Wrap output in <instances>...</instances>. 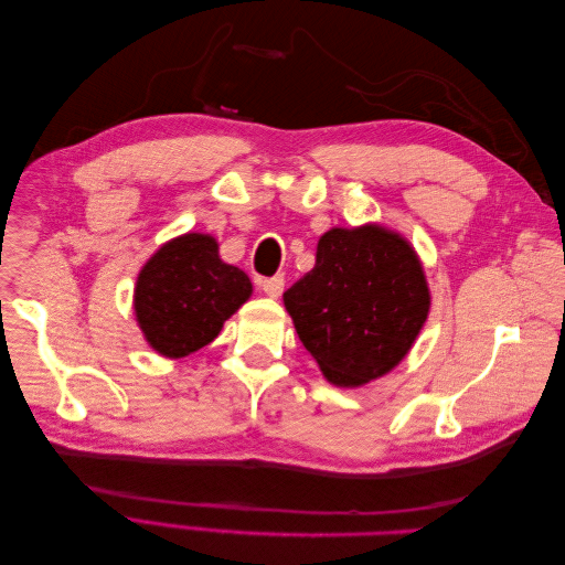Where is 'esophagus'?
<instances>
[{
	"mask_svg": "<svg viewBox=\"0 0 565 565\" xmlns=\"http://www.w3.org/2000/svg\"><path fill=\"white\" fill-rule=\"evenodd\" d=\"M262 289L268 297H280L282 289H285V276H273V278H264Z\"/></svg>",
	"mask_w": 565,
	"mask_h": 565,
	"instance_id": "esophagus-1",
	"label": "esophagus"
}]
</instances>
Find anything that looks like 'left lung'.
<instances>
[{"label": "left lung", "mask_w": 565, "mask_h": 565, "mask_svg": "<svg viewBox=\"0 0 565 565\" xmlns=\"http://www.w3.org/2000/svg\"><path fill=\"white\" fill-rule=\"evenodd\" d=\"M282 299L301 344L339 386H361L396 367L429 316L413 247L380 226L324 233L313 270Z\"/></svg>", "instance_id": "1"}]
</instances>
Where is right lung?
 <instances>
[{
    "mask_svg": "<svg viewBox=\"0 0 565 565\" xmlns=\"http://www.w3.org/2000/svg\"><path fill=\"white\" fill-rule=\"evenodd\" d=\"M249 295V278L218 259L214 237L188 233L150 256L136 280L134 309L152 349L183 358L216 339Z\"/></svg>",
    "mask_w": 565,
    "mask_h": 565,
    "instance_id": "right-lung-1",
    "label": "right lung"
}]
</instances>
